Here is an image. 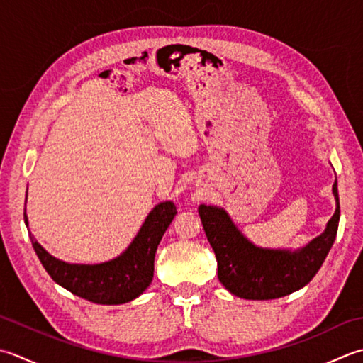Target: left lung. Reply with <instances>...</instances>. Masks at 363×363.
<instances>
[{
	"label": "left lung",
	"instance_id": "left-lung-1",
	"mask_svg": "<svg viewBox=\"0 0 363 363\" xmlns=\"http://www.w3.org/2000/svg\"><path fill=\"white\" fill-rule=\"evenodd\" d=\"M335 214L323 234L297 250H272L252 244L233 223L223 208H198L203 228L218 266V280L231 294L248 301H269L308 285L330 252L340 222L337 181L332 187Z\"/></svg>",
	"mask_w": 363,
	"mask_h": 363
}]
</instances>
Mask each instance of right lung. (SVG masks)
I'll return each mask as SVG.
<instances>
[{"instance_id":"1","label":"right lung","mask_w":363,"mask_h":363,"mask_svg":"<svg viewBox=\"0 0 363 363\" xmlns=\"http://www.w3.org/2000/svg\"><path fill=\"white\" fill-rule=\"evenodd\" d=\"M176 214V206L172 201L155 206L125 252L101 264L64 262L52 257L31 233L30 238L42 266L60 286L89 302L119 305L137 299L151 285L155 250ZM25 223L28 226L26 214Z\"/></svg>"}]
</instances>
